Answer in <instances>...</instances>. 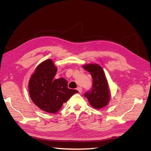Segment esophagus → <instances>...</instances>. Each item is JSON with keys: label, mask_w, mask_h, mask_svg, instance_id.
I'll return each mask as SVG.
<instances>
[{"label": "esophagus", "mask_w": 151, "mask_h": 151, "mask_svg": "<svg viewBox=\"0 0 151 151\" xmlns=\"http://www.w3.org/2000/svg\"><path fill=\"white\" fill-rule=\"evenodd\" d=\"M77 90L79 91V93H81L82 91H83V89H82V88H81V87H78V88H77Z\"/></svg>", "instance_id": "1"}]
</instances>
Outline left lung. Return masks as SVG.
Segmentation results:
<instances>
[{"instance_id":"1","label":"left lung","mask_w":151,"mask_h":151,"mask_svg":"<svg viewBox=\"0 0 151 151\" xmlns=\"http://www.w3.org/2000/svg\"><path fill=\"white\" fill-rule=\"evenodd\" d=\"M93 78L92 88L84 94L91 106L96 109L104 107L109 101L108 84L104 72L101 66L97 64H88L83 66Z\"/></svg>"}]
</instances>
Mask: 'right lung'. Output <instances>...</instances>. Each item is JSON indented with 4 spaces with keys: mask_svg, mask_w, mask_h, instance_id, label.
Returning a JSON list of instances; mask_svg holds the SVG:
<instances>
[{
    "mask_svg": "<svg viewBox=\"0 0 151 151\" xmlns=\"http://www.w3.org/2000/svg\"><path fill=\"white\" fill-rule=\"evenodd\" d=\"M57 67L52 60L41 63L29 81V92L33 103L44 111L55 113L78 91L67 88L64 78L54 79Z\"/></svg>",
    "mask_w": 151,
    "mask_h": 151,
    "instance_id": "1",
    "label": "right lung"
}]
</instances>
